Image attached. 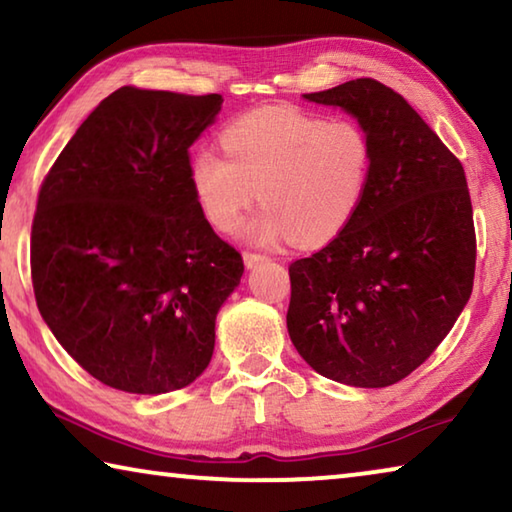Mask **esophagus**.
Instances as JSON below:
<instances>
[{"label": "esophagus", "instance_id": "1", "mask_svg": "<svg viewBox=\"0 0 512 512\" xmlns=\"http://www.w3.org/2000/svg\"><path fill=\"white\" fill-rule=\"evenodd\" d=\"M266 262V255H259V253H244V264L248 268H255L257 264Z\"/></svg>", "mask_w": 512, "mask_h": 512}]
</instances>
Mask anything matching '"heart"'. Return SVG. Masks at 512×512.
I'll list each match as a JSON object with an SVG mask.
<instances>
[{
  "label": "heart",
  "instance_id": "obj_1",
  "mask_svg": "<svg viewBox=\"0 0 512 512\" xmlns=\"http://www.w3.org/2000/svg\"><path fill=\"white\" fill-rule=\"evenodd\" d=\"M223 153L201 146L189 158V183L212 228L235 230L257 198L266 207L244 235L255 244L291 239L318 248L357 216L372 176V142L357 121L264 106L230 121Z\"/></svg>",
  "mask_w": 512,
  "mask_h": 512
}]
</instances>
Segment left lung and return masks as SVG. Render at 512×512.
<instances>
[{
    "mask_svg": "<svg viewBox=\"0 0 512 512\" xmlns=\"http://www.w3.org/2000/svg\"><path fill=\"white\" fill-rule=\"evenodd\" d=\"M302 97L357 119L372 176L348 228L289 266L291 343L327 379L391 386L429 359L470 300L476 239L463 164L384 83Z\"/></svg>",
    "mask_w": 512,
    "mask_h": 512,
    "instance_id": "left-lung-1",
    "label": "left lung"
}]
</instances>
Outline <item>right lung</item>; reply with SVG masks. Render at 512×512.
Listing matches in <instances>:
<instances>
[{"label":"right lung","mask_w":512,"mask_h":512,"mask_svg":"<svg viewBox=\"0 0 512 512\" xmlns=\"http://www.w3.org/2000/svg\"><path fill=\"white\" fill-rule=\"evenodd\" d=\"M221 103L124 85L90 112L40 187L38 309L69 357L117 391L160 395L201 377L216 314L244 275L189 183V146Z\"/></svg>","instance_id":"obj_1"}]
</instances>
